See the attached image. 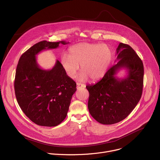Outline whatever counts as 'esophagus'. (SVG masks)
<instances>
[{
  "label": "esophagus",
  "instance_id": "34e87169",
  "mask_svg": "<svg viewBox=\"0 0 160 160\" xmlns=\"http://www.w3.org/2000/svg\"><path fill=\"white\" fill-rule=\"evenodd\" d=\"M85 87V84H83V83H77V88L78 89V88H82V87Z\"/></svg>",
  "mask_w": 160,
  "mask_h": 160
}]
</instances>
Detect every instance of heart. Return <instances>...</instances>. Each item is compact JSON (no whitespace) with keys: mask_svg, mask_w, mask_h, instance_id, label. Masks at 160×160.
<instances>
[{"mask_svg":"<svg viewBox=\"0 0 160 160\" xmlns=\"http://www.w3.org/2000/svg\"><path fill=\"white\" fill-rule=\"evenodd\" d=\"M112 57V51L106 44L82 43L69 49V56L61 58V64L67 75L74 78L81 65L80 81L88 77L92 80L101 78L106 73Z\"/></svg>","mask_w":160,"mask_h":160,"instance_id":"obj_1","label":"heart"}]
</instances>
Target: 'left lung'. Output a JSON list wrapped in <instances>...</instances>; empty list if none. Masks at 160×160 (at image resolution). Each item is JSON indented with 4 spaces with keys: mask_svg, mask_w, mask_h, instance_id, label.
Listing matches in <instances>:
<instances>
[{
    "mask_svg": "<svg viewBox=\"0 0 160 160\" xmlns=\"http://www.w3.org/2000/svg\"><path fill=\"white\" fill-rule=\"evenodd\" d=\"M117 56L118 61L101 80L86 86L89 92V112L97 122L104 125L115 124L127 118L142 93L144 66L141 58L130 45L123 43L117 49ZM122 68L128 70L124 79L116 77Z\"/></svg>",
    "mask_w": 160,
    "mask_h": 160,
    "instance_id": "left-lung-1",
    "label": "left lung"
}]
</instances>
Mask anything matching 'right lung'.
<instances>
[{"mask_svg":"<svg viewBox=\"0 0 160 160\" xmlns=\"http://www.w3.org/2000/svg\"><path fill=\"white\" fill-rule=\"evenodd\" d=\"M68 43L41 41L19 58L14 80L16 98L26 116L38 125L55 127L65 119L77 84L58 60L51 70H45L38 64L36 55Z\"/></svg>","mask_w":160,"mask_h":160,"instance_id":"right-lung-1","label":"right lung"}]
</instances>
